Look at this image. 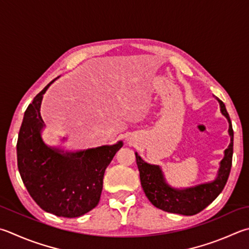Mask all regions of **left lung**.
I'll return each instance as SVG.
<instances>
[{"label": "left lung", "instance_id": "left-lung-1", "mask_svg": "<svg viewBox=\"0 0 249 249\" xmlns=\"http://www.w3.org/2000/svg\"><path fill=\"white\" fill-rule=\"evenodd\" d=\"M218 101L220 103L221 112L229 121V134L231 136V142L228 149H225L224 158L220 162L218 176L213 182L200 184L185 189L173 188L165 182L159 165L149 164L138 156L137 152L135 153L142 189L149 201L155 207L163 211L171 212V213L193 215L209 206L223 191L228 182L230 172H231L234 133L224 103L219 99Z\"/></svg>", "mask_w": 249, "mask_h": 249}]
</instances>
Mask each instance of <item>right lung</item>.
I'll use <instances>...</instances> for the list:
<instances>
[{
	"label": "right lung",
	"instance_id": "1",
	"mask_svg": "<svg viewBox=\"0 0 249 249\" xmlns=\"http://www.w3.org/2000/svg\"><path fill=\"white\" fill-rule=\"evenodd\" d=\"M55 79L27 107L18 134L17 165L27 191L41 209L57 216L77 218L98 205L106 169L123 142L76 152L47 146L41 137L44 124L40 107Z\"/></svg>",
	"mask_w": 249,
	"mask_h": 249
}]
</instances>
